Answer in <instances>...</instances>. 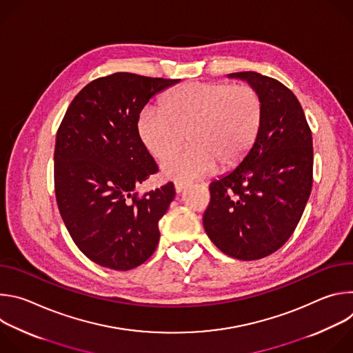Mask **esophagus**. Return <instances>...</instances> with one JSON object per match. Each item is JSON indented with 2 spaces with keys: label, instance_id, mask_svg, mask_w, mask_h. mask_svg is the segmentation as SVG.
<instances>
[{
  "label": "esophagus",
  "instance_id": "obj_1",
  "mask_svg": "<svg viewBox=\"0 0 353 353\" xmlns=\"http://www.w3.org/2000/svg\"><path fill=\"white\" fill-rule=\"evenodd\" d=\"M188 184L185 181H176L174 183V188H176V192H181Z\"/></svg>",
  "mask_w": 353,
  "mask_h": 353
}]
</instances>
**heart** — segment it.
<instances>
[{
	"label": "heart",
	"instance_id": "heart-1",
	"mask_svg": "<svg viewBox=\"0 0 353 353\" xmlns=\"http://www.w3.org/2000/svg\"><path fill=\"white\" fill-rule=\"evenodd\" d=\"M264 120V100L251 85L188 82L163 99L161 108L139 113L138 135L159 161L191 146L163 165L170 179H195L218 169H232L253 149Z\"/></svg>",
	"mask_w": 353,
	"mask_h": 353
}]
</instances>
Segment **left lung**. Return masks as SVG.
Returning a JSON list of instances; mask_svg holds the SVG:
<instances>
[{"mask_svg":"<svg viewBox=\"0 0 353 353\" xmlns=\"http://www.w3.org/2000/svg\"><path fill=\"white\" fill-rule=\"evenodd\" d=\"M264 100L259 138L244 161L210 184L204 228L225 254L264 259L294 232L313 185V138L303 109L279 81L253 71L233 72Z\"/></svg>","mask_w":353,"mask_h":353,"instance_id":"1","label":"left lung"}]
</instances>
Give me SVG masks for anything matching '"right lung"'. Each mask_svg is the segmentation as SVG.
Segmentation results:
<instances>
[{
    "label": "right lung",
    "instance_id": "1",
    "mask_svg": "<svg viewBox=\"0 0 353 353\" xmlns=\"http://www.w3.org/2000/svg\"><path fill=\"white\" fill-rule=\"evenodd\" d=\"M179 81L130 72L97 78L74 97L59 127L57 205L74 243L99 265L128 271L157 250L158 223L176 191L169 181L135 192L159 170L137 123L149 99Z\"/></svg>",
    "mask_w": 353,
    "mask_h": 353
}]
</instances>
